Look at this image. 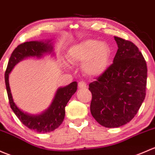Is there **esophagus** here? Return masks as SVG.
<instances>
[{
  "instance_id": "34e87169",
  "label": "esophagus",
  "mask_w": 155,
  "mask_h": 155,
  "mask_svg": "<svg viewBox=\"0 0 155 155\" xmlns=\"http://www.w3.org/2000/svg\"><path fill=\"white\" fill-rule=\"evenodd\" d=\"M78 86H79V87L80 89H84L87 87V84L84 82H79L78 83Z\"/></svg>"
}]
</instances>
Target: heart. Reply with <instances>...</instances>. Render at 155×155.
<instances>
[{"mask_svg":"<svg viewBox=\"0 0 155 155\" xmlns=\"http://www.w3.org/2000/svg\"><path fill=\"white\" fill-rule=\"evenodd\" d=\"M69 61L71 64H82V71L91 77L99 76L106 71L111 58V49L105 42L97 40L84 41L70 50ZM66 67L68 63H64Z\"/></svg>","mask_w":155,"mask_h":155,"instance_id":"heart-1","label":"heart"}]
</instances>
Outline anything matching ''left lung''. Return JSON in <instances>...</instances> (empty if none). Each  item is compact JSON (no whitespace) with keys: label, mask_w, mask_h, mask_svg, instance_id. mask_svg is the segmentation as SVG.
Masks as SVG:
<instances>
[{"label":"left lung","mask_w":155,"mask_h":155,"mask_svg":"<svg viewBox=\"0 0 155 155\" xmlns=\"http://www.w3.org/2000/svg\"><path fill=\"white\" fill-rule=\"evenodd\" d=\"M118 50L113 64L90 83L91 113L99 124L118 128L129 123L146 97L147 66L137 47L114 36Z\"/></svg>","instance_id":"8db88e82"}]
</instances>
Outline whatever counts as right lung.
<instances>
[{"label":"right lung","mask_w":155,"mask_h":155,"mask_svg":"<svg viewBox=\"0 0 155 155\" xmlns=\"http://www.w3.org/2000/svg\"><path fill=\"white\" fill-rule=\"evenodd\" d=\"M52 41H32L18 45L12 52L5 72V83L10 107L20 121L30 129L38 133H49L56 129L62 123L65 115V106L77 90V82H73L65 87H58L51 105L38 114H31L21 110L12 99L9 83V74L18 63L25 58H40L47 54L54 55Z\"/></svg>","instance_id":"add662e5"}]
</instances>
